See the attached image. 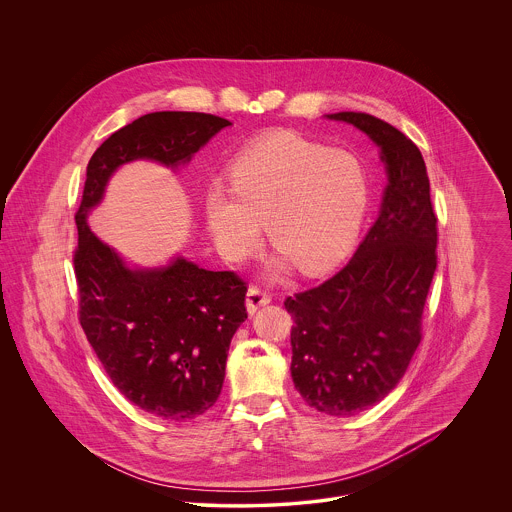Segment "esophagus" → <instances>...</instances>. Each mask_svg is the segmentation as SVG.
Returning a JSON list of instances; mask_svg holds the SVG:
<instances>
[{
    "mask_svg": "<svg viewBox=\"0 0 512 512\" xmlns=\"http://www.w3.org/2000/svg\"><path fill=\"white\" fill-rule=\"evenodd\" d=\"M272 301V295L264 290H260L258 286H250L248 293H246V307L250 313H254L258 307L266 305Z\"/></svg>",
    "mask_w": 512,
    "mask_h": 512,
    "instance_id": "obj_1",
    "label": "esophagus"
}]
</instances>
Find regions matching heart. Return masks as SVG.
<instances>
[{"instance_id":"obj_1","label":"heart","mask_w":512,"mask_h":512,"mask_svg":"<svg viewBox=\"0 0 512 512\" xmlns=\"http://www.w3.org/2000/svg\"><path fill=\"white\" fill-rule=\"evenodd\" d=\"M232 189L205 195V217L220 250L250 254L266 220L274 248L301 272L333 266L355 240L368 203L361 159L295 132H272L242 147L228 167Z\"/></svg>"}]
</instances>
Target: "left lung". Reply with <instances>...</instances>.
Segmentation results:
<instances>
[{
    "instance_id": "obj_1",
    "label": "left lung",
    "mask_w": 512,
    "mask_h": 512,
    "mask_svg": "<svg viewBox=\"0 0 512 512\" xmlns=\"http://www.w3.org/2000/svg\"><path fill=\"white\" fill-rule=\"evenodd\" d=\"M357 126L380 147L388 185L376 222L333 278L284 301L292 313V378L327 416H355L404 376L420 341L438 266V217L418 146L365 112L327 116Z\"/></svg>"
}]
</instances>
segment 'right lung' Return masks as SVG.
Here are the masks:
<instances>
[{"label":"right lung","instance_id":"right-lung-1","mask_svg":"<svg viewBox=\"0 0 512 512\" xmlns=\"http://www.w3.org/2000/svg\"><path fill=\"white\" fill-rule=\"evenodd\" d=\"M228 120L203 112H153L114 132L86 167L74 215L78 321L114 386L163 420H193L219 398L232 335L248 317L246 282L185 258L130 270L86 224L112 173L134 159L187 163Z\"/></svg>","mask_w":512,"mask_h":512}]
</instances>
